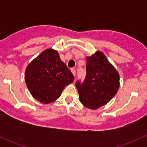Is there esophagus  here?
<instances>
[{"label": "esophagus", "instance_id": "esophagus-1", "mask_svg": "<svg viewBox=\"0 0 147 147\" xmlns=\"http://www.w3.org/2000/svg\"><path fill=\"white\" fill-rule=\"evenodd\" d=\"M71 72H72V75H73L74 76H75V74H76V70H75V68H72V69H71Z\"/></svg>", "mask_w": 147, "mask_h": 147}]
</instances>
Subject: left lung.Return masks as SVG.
Returning a JSON list of instances; mask_svg holds the SVG:
<instances>
[{"label":"left lung","mask_w":147,"mask_h":147,"mask_svg":"<svg viewBox=\"0 0 147 147\" xmlns=\"http://www.w3.org/2000/svg\"><path fill=\"white\" fill-rule=\"evenodd\" d=\"M86 78L77 82L80 101L86 107L97 109L107 105L117 92L119 74L101 51L87 56Z\"/></svg>","instance_id":"left-lung-1"}]
</instances>
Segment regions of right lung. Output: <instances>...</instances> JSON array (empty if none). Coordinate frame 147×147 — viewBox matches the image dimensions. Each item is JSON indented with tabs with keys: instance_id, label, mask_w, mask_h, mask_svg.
Listing matches in <instances>:
<instances>
[{
	"instance_id": "add662e5",
	"label": "right lung",
	"mask_w": 147,
	"mask_h": 147,
	"mask_svg": "<svg viewBox=\"0 0 147 147\" xmlns=\"http://www.w3.org/2000/svg\"><path fill=\"white\" fill-rule=\"evenodd\" d=\"M74 79L59 53L53 48L42 51L28 64L25 72L26 84L31 95L46 105L57 100Z\"/></svg>"
}]
</instances>
